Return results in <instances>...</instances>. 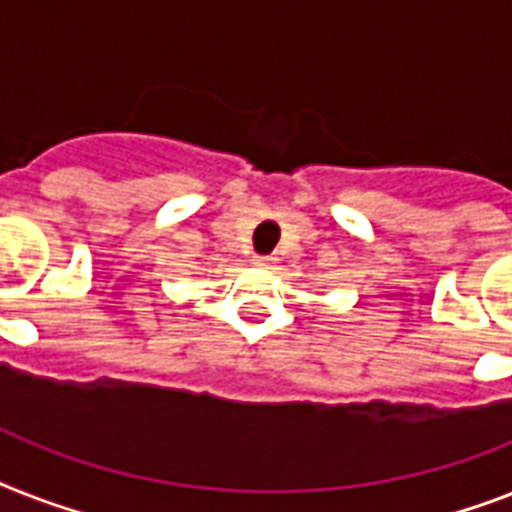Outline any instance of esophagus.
Listing matches in <instances>:
<instances>
[{"label":"esophagus","instance_id":"esophagus-1","mask_svg":"<svg viewBox=\"0 0 512 512\" xmlns=\"http://www.w3.org/2000/svg\"><path fill=\"white\" fill-rule=\"evenodd\" d=\"M273 263V257L270 255H255V265H270Z\"/></svg>","mask_w":512,"mask_h":512}]
</instances>
